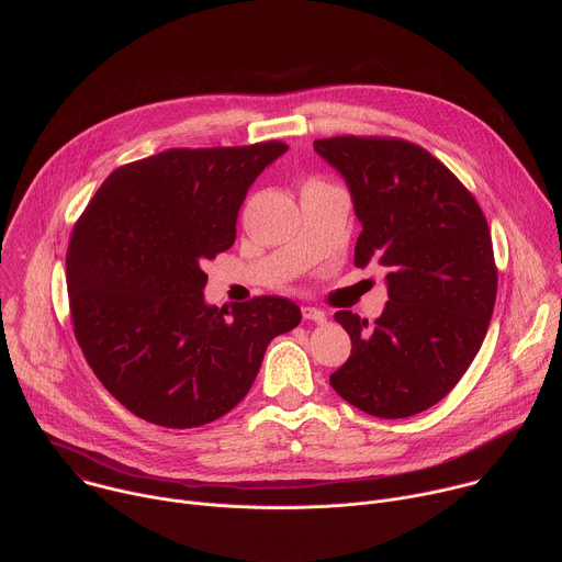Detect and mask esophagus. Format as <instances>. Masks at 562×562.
Masks as SVG:
<instances>
[{
    "instance_id": "obj_1",
    "label": "esophagus",
    "mask_w": 562,
    "mask_h": 562,
    "mask_svg": "<svg viewBox=\"0 0 562 562\" xmlns=\"http://www.w3.org/2000/svg\"><path fill=\"white\" fill-rule=\"evenodd\" d=\"M301 315H304V319H311V322H317V324L326 322V313L319 311V308H313V306L301 308Z\"/></svg>"
}]
</instances>
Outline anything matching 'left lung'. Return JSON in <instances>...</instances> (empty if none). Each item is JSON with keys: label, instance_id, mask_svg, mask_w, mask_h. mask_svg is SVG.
Instances as JSON below:
<instances>
[{"label": "left lung", "instance_id": "1", "mask_svg": "<svg viewBox=\"0 0 562 562\" xmlns=\"http://www.w3.org/2000/svg\"><path fill=\"white\" fill-rule=\"evenodd\" d=\"M313 146L349 187L362 225L356 268L382 266L390 294L375 324L335 313L351 356L330 386L371 416H414L452 392L486 337L497 294L486 218L416 144L333 137Z\"/></svg>", "mask_w": 562, "mask_h": 562}]
</instances>
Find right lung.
<instances>
[{
  "label": "right lung",
  "instance_id": "obj_1",
  "mask_svg": "<svg viewBox=\"0 0 562 562\" xmlns=\"http://www.w3.org/2000/svg\"><path fill=\"white\" fill-rule=\"evenodd\" d=\"M288 150L172 148L116 168L67 249L74 333L105 390L135 416L172 429L234 409L268 344L301 322L283 296L232 311L204 299V263L236 240L249 187Z\"/></svg>",
  "mask_w": 562,
  "mask_h": 562
}]
</instances>
